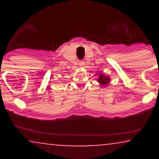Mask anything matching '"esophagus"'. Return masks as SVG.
<instances>
[{
  "label": "esophagus",
  "instance_id": "obj_1",
  "mask_svg": "<svg viewBox=\"0 0 159 159\" xmlns=\"http://www.w3.org/2000/svg\"><path fill=\"white\" fill-rule=\"evenodd\" d=\"M78 64H79V66H84L85 64V62L84 61H79V63H78Z\"/></svg>",
  "mask_w": 159,
  "mask_h": 159
}]
</instances>
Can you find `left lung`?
Returning <instances> with one entry per match:
<instances>
[{"instance_id": "left-lung-1", "label": "left lung", "mask_w": 159, "mask_h": 159, "mask_svg": "<svg viewBox=\"0 0 159 159\" xmlns=\"http://www.w3.org/2000/svg\"><path fill=\"white\" fill-rule=\"evenodd\" d=\"M109 79H110V78H109L108 77H105V76L102 75H102H100L98 81H99L101 84H105Z\"/></svg>"}]
</instances>
